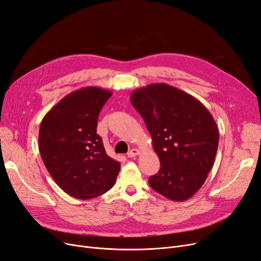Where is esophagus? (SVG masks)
<instances>
[{"mask_svg":"<svg viewBox=\"0 0 261 261\" xmlns=\"http://www.w3.org/2000/svg\"><path fill=\"white\" fill-rule=\"evenodd\" d=\"M139 154H140V150H139L138 148H133V149H131V150L127 153L128 158H134V156H137V155H139Z\"/></svg>","mask_w":261,"mask_h":261,"instance_id":"34e87169","label":"esophagus"}]
</instances>
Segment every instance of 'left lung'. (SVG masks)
I'll return each mask as SVG.
<instances>
[{
  "label": "left lung",
  "mask_w": 261,
  "mask_h": 261,
  "mask_svg": "<svg viewBox=\"0 0 261 261\" xmlns=\"http://www.w3.org/2000/svg\"><path fill=\"white\" fill-rule=\"evenodd\" d=\"M130 100L161 163L149 186L171 200L191 198L206 181L218 150L219 130L210 112L193 96L164 83L135 89Z\"/></svg>",
  "instance_id": "8db88e82"
}]
</instances>
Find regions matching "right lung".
Wrapping results in <instances>:
<instances>
[{"label":"right lung","mask_w":261,"mask_h":261,"mask_svg":"<svg viewBox=\"0 0 261 261\" xmlns=\"http://www.w3.org/2000/svg\"><path fill=\"white\" fill-rule=\"evenodd\" d=\"M112 92L87 86L64 97L42 118L39 152L59 187L77 199L102 195L115 185L120 163L97 134L99 113Z\"/></svg>","instance_id":"obj_1"}]
</instances>
